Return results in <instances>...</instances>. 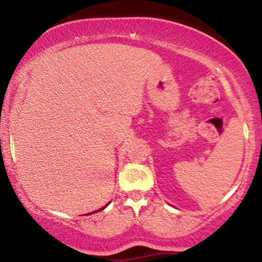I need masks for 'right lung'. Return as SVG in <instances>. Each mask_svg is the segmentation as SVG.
Instances as JSON below:
<instances>
[{
    "mask_svg": "<svg viewBox=\"0 0 262 262\" xmlns=\"http://www.w3.org/2000/svg\"><path fill=\"white\" fill-rule=\"evenodd\" d=\"M104 207H106V206H104ZM104 207H102V208H101V209H98V210H95V212H93V213H96V212H100V210H102V209H103V208H104Z\"/></svg>",
    "mask_w": 262,
    "mask_h": 262,
    "instance_id": "right-lung-1",
    "label": "right lung"
}]
</instances>
